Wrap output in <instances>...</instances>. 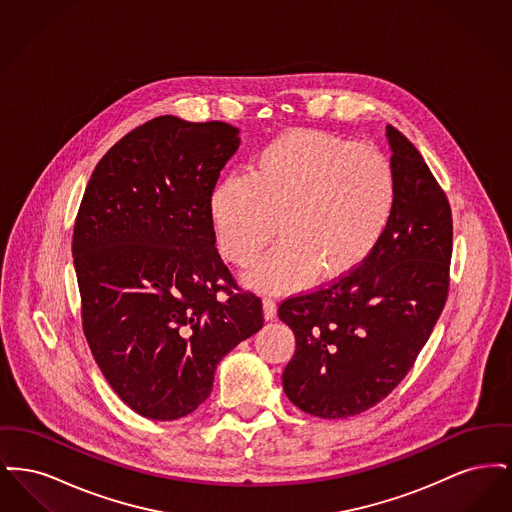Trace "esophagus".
I'll return each mask as SVG.
<instances>
[{
	"label": "esophagus",
	"instance_id": "obj_1",
	"mask_svg": "<svg viewBox=\"0 0 512 512\" xmlns=\"http://www.w3.org/2000/svg\"><path fill=\"white\" fill-rule=\"evenodd\" d=\"M263 317H265V320H272L276 317V301L270 299V297L263 299Z\"/></svg>",
	"mask_w": 512,
	"mask_h": 512
}]
</instances>
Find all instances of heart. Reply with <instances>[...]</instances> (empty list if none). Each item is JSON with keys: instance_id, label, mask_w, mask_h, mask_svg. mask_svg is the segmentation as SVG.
I'll use <instances>...</instances> for the list:
<instances>
[{"instance_id": "heart-1", "label": "heart", "mask_w": 512, "mask_h": 512, "mask_svg": "<svg viewBox=\"0 0 512 512\" xmlns=\"http://www.w3.org/2000/svg\"><path fill=\"white\" fill-rule=\"evenodd\" d=\"M395 176L370 146L322 132H290L263 147L251 174L220 180L209 217L220 255L251 267L278 232V245L247 282L261 290H295L317 272L336 280L361 267L388 228Z\"/></svg>"}]
</instances>
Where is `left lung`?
<instances>
[{
    "label": "left lung",
    "instance_id": "1",
    "mask_svg": "<svg viewBox=\"0 0 512 512\" xmlns=\"http://www.w3.org/2000/svg\"><path fill=\"white\" fill-rule=\"evenodd\" d=\"M395 205L361 267L286 299L295 353L282 386L295 407L347 418L380 403L411 370L445 307L453 251L449 201L416 147L386 128Z\"/></svg>",
    "mask_w": 512,
    "mask_h": 512
}]
</instances>
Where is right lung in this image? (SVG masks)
<instances>
[{
	"label": "right lung",
	"instance_id": "add662e5",
	"mask_svg": "<svg viewBox=\"0 0 512 512\" xmlns=\"http://www.w3.org/2000/svg\"><path fill=\"white\" fill-rule=\"evenodd\" d=\"M240 144L226 122L157 117L103 155L76 215L86 340L109 386L151 420L194 413L220 359L263 326L261 299L230 292L209 217Z\"/></svg>",
	"mask_w": 512,
	"mask_h": 512
}]
</instances>
